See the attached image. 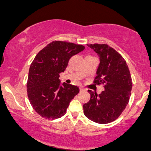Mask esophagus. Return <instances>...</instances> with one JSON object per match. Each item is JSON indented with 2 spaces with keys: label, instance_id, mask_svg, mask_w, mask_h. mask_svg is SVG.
<instances>
[{
  "label": "esophagus",
  "instance_id": "1",
  "mask_svg": "<svg viewBox=\"0 0 151 151\" xmlns=\"http://www.w3.org/2000/svg\"><path fill=\"white\" fill-rule=\"evenodd\" d=\"M85 89L84 88H83V87H80V91H85Z\"/></svg>",
  "mask_w": 151,
  "mask_h": 151
}]
</instances>
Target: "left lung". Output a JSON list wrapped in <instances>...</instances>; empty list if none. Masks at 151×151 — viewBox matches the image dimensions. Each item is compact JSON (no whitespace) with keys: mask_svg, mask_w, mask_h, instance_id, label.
<instances>
[{"mask_svg":"<svg viewBox=\"0 0 151 151\" xmlns=\"http://www.w3.org/2000/svg\"><path fill=\"white\" fill-rule=\"evenodd\" d=\"M98 54L100 64L96 71V84L104 85L98 94L89 90V101L83 106L85 115L94 122L106 124L117 119L129 102L132 81L125 60L106 44L87 45Z\"/></svg>","mask_w":151,"mask_h":151,"instance_id":"left-lung-1","label":"left lung"}]
</instances>
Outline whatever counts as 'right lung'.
<instances>
[{
  "mask_svg": "<svg viewBox=\"0 0 151 151\" xmlns=\"http://www.w3.org/2000/svg\"><path fill=\"white\" fill-rule=\"evenodd\" d=\"M84 49L82 45L55 40L36 55L29 69L27 92L34 110L42 117L55 119L64 115L78 93L77 86L61 83L59 77L72 56Z\"/></svg>",
  "mask_w": 151,
  "mask_h": 151,
  "instance_id": "add662e5",
  "label": "right lung"
}]
</instances>
